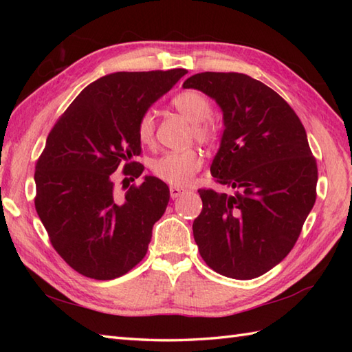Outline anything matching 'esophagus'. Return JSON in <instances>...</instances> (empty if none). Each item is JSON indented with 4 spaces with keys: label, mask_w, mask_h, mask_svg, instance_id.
<instances>
[{
    "label": "esophagus",
    "mask_w": 352,
    "mask_h": 352,
    "mask_svg": "<svg viewBox=\"0 0 352 352\" xmlns=\"http://www.w3.org/2000/svg\"><path fill=\"white\" fill-rule=\"evenodd\" d=\"M169 192H170V198L175 199L182 195V193H184V189L182 188H177V186H170L169 188Z\"/></svg>",
    "instance_id": "obj_1"
}]
</instances>
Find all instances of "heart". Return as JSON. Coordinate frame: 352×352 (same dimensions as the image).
<instances>
[{
	"instance_id": "b5f03b06",
	"label": "heart",
	"mask_w": 352,
	"mask_h": 352,
	"mask_svg": "<svg viewBox=\"0 0 352 352\" xmlns=\"http://www.w3.org/2000/svg\"><path fill=\"white\" fill-rule=\"evenodd\" d=\"M172 106L175 110L193 124V138L199 144L208 145L216 139V126L212 122V102L207 96L189 89L177 94L172 98ZM155 130V116L153 110H146L139 118L138 136L144 144H151ZM201 168V157L195 149H186V151H168L151 162L153 174L160 178L162 182L170 186L188 184L195 172Z\"/></svg>"
}]
</instances>
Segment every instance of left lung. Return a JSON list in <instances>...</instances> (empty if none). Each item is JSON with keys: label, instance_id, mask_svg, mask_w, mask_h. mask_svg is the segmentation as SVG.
Listing matches in <instances>:
<instances>
[{"label": "left lung", "instance_id": "8db88e82", "mask_svg": "<svg viewBox=\"0 0 352 352\" xmlns=\"http://www.w3.org/2000/svg\"><path fill=\"white\" fill-rule=\"evenodd\" d=\"M222 110L223 133L210 172L233 195L199 189L193 221L201 257L214 272L251 280L294 248L316 201L318 166L307 134L271 87L239 72H201L183 83Z\"/></svg>", "mask_w": 352, "mask_h": 352}]
</instances>
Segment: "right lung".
I'll return each instance as SVG.
<instances>
[{"instance_id":"1","label":"right lung","mask_w":352,"mask_h":352,"mask_svg":"<svg viewBox=\"0 0 352 352\" xmlns=\"http://www.w3.org/2000/svg\"><path fill=\"white\" fill-rule=\"evenodd\" d=\"M186 74L104 76L80 92L48 134L36 163L34 206L54 250L78 274L113 280L145 257L169 188L145 175L119 197L113 172L125 163L124 175L133 182L142 175L144 164L133 162L140 154L139 118Z\"/></svg>"}]
</instances>
